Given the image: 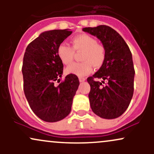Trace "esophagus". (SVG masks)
I'll return each mask as SVG.
<instances>
[{"label": "esophagus", "mask_w": 154, "mask_h": 154, "mask_svg": "<svg viewBox=\"0 0 154 154\" xmlns=\"http://www.w3.org/2000/svg\"><path fill=\"white\" fill-rule=\"evenodd\" d=\"M79 82H84L85 80V78H84V77H79Z\"/></svg>", "instance_id": "esophagus-1"}]
</instances>
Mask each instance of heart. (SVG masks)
<instances>
[{
    "label": "heart",
    "mask_w": 154,
    "mask_h": 154,
    "mask_svg": "<svg viewBox=\"0 0 154 154\" xmlns=\"http://www.w3.org/2000/svg\"><path fill=\"white\" fill-rule=\"evenodd\" d=\"M72 48L62 43L59 45L57 54L63 64L69 65L73 61L75 52L83 51L81 60L82 62L74 63L66 69V73L83 77L95 68H100L106 59V49L103 45L98 43L96 39L88 34H81L72 39Z\"/></svg>",
    "instance_id": "b5f03b06"
}]
</instances>
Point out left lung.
Masks as SVG:
<instances>
[{"label":"left lung","mask_w":154,"mask_h":154,"mask_svg":"<svg viewBox=\"0 0 154 154\" xmlns=\"http://www.w3.org/2000/svg\"><path fill=\"white\" fill-rule=\"evenodd\" d=\"M82 30L96 36L106 49L103 64L88 78L91 109L103 119H115L127 110L133 95L135 69L131 51L121 35L110 26L100 25ZM98 79H102L101 83Z\"/></svg>","instance_id":"8db88e82"}]
</instances>
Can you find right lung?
Instances as JSON below:
<instances>
[{"mask_svg":"<svg viewBox=\"0 0 154 154\" xmlns=\"http://www.w3.org/2000/svg\"><path fill=\"white\" fill-rule=\"evenodd\" d=\"M72 33L54 29L41 33L26 47L22 64L24 92L33 112L48 122L60 121L71 111L73 98L79 85L78 77L70 74L60 82L63 65L57 49Z\"/></svg>","mask_w":154,"mask_h":154,"instance_id":"right-lung-1","label":"right lung"}]
</instances>
